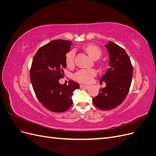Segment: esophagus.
I'll use <instances>...</instances> for the list:
<instances>
[{
	"mask_svg": "<svg viewBox=\"0 0 156 156\" xmlns=\"http://www.w3.org/2000/svg\"><path fill=\"white\" fill-rule=\"evenodd\" d=\"M89 87L88 85H85V84H80V88H84V89H87Z\"/></svg>",
	"mask_w": 156,
	"mask_h": 156,
	"instance_id": "1",
	"label": "esophagus"
}]
</instances>
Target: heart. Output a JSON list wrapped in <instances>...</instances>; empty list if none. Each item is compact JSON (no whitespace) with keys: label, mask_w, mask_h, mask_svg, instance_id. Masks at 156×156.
I'll return each instance as SVG.
<instances>
[{"label":"heart","mask_w":156,"mask_h":156,"mask_svg":"<svg viewBox=\"0 0 156 156\" xmlns=\"http://www.w3.org/2000/svg\"><path fill=\"white\" fill-rule=\"evenodd\" d=\"M84 49L93 59H98L101 55V49L95 45H88L84 48ZM74 50H71L66 54L65 61L68 66H73L74 62ZM96 74V71L94 69H83L75 72L73 75V78L78 81L88 83L92 81V78L95 76Z\"/></svg>","instance_id":"1"}]
</instances>
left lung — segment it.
<instances>
[{
    "label": "left lung",
    "mask_w": 156,
    "mask_h": 156,
    "mask_svg": "<svg viewBox=\"0 0 156 156\" xmlns=\"http://www.w3.org/2000/svg\"><path fill=\"white\" fill-rule=\"evenodd\" d=\"M109 63L100 81L105 82L98 95L92 99L94 105L103 111L111 110L120 105L128 94L133 77V66L129 56L121 47L109 41L105 45Z\"/></svg>",
    "instance_id": "8db88e82"
}]
</instances>
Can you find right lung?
<instances>
[{"mask_svg":"<svg viewBox=\"0 0 156 156\" xmlns=\"http://www.w3.org/2000/svg\"><path fill=\"white\" fill-rule=\"evenodd\" d=\"M72 42L55 40L37 50L34 56L30 70V77L36 96L48 110L62 112L72 106L73 92L79 84L69 81L68 84H60L66 67V54L70 50Z\"/></svg>","mask_w":156,"mask_h":156,"instance_id":"1","label":"right lung"}]
</instances>
